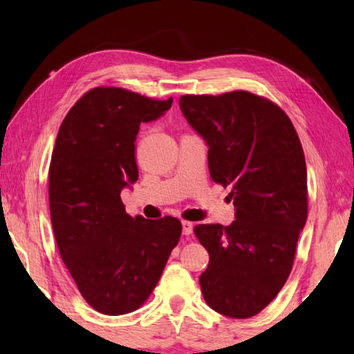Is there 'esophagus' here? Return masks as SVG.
<instances>
[{
  "label": "esophagus",
  "instance_id": "esophagus-1",
  "mask_svg": "<svg viewBox=\"0 0 354 354\" xmlns=\"http://www.w3.org/2000/svg\"><path fill=\"white\" fill-rule=\"evenodd\" d=\"M192 231H194V225H192V221L183 220V234L184 236H190Z\"/></svg>",
  "mask_w": 354,
  "mask_h": 354
}]
</instances>
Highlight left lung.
Returning <instances> with one entry per match:
<instances>
[{"mask_svg":"<svg viewBox=\"0 0 354 354\" xmlns=\"http://www.w3.org/2000/svg\"><path fill=\"white\" fill-rule=\"evenodd\" d=\"M179 106L209 145L214 183L231 187L230 226L196 225L209 266L200 277L205 301L232 319H250L273 301L289 278L308 218V173L287 113L247 91L183 95Z\"/></svg>","mask_w":354,"mask_h":354,"instance_id":"1","label":"left lung"}]
</instances>
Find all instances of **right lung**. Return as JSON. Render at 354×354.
Listing matches in <instances>:
<instances>
[{"mask_svg":"<svg viewBox=\"0 0 354 354\" xmlns=\"http://www.w3.org/2000/svg\"><path fill=\"white\" fill-rule=\"evenodd\" d=\"M171 103V97L95 87L59 128L48 173L53 231L81 295L101 314L139 309L181 237L178 218H133L120 198L139 178L134 142L140 123L159 118Z\"/></svg>","mask_w":354,"mask_h":354,"instance_id":"1","label":"right lung"}]
</instances>
